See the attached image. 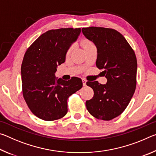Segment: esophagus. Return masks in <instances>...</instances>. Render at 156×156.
Wrapping results in <instances>:
<instances>
[{"label": "esophagus", "mask_w": 156, "mask_h": 156, "mask_svg": "<svg viewBox=\"0 0 156 156\" xmlns=\"http://www.w3.org/2000/svg\"><path fill=\"white\" fill-rule=\"evenodd\" d=\"M82 81H83V86H86L87 80H85V79H83V80H82Z\"/></svg>", "instance_id": "esophagus-1"}]
</instances>
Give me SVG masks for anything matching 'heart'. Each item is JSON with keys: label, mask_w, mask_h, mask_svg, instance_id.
I'll list each match as a JSON object with an SVG mask.
<instances>
[{"label": "heart", "mask_w": 156, "mask_h": 156, "mask_svg": "<svg viewBox=\"0 0 156 156\" xmlns=\"http://www.w3.org/2000/svg\"><path fill=\"white\" fill-rule=\"evenodd\" d=\"M89 43H91L90 42H89L88 41H87V40H83V41H82V42H81V44H82V46H83V47L85 46V45H87V44H89ZM72 47H70V48L68 49V51H67L68 54H69V53L71 52V51H72Z\"/></svg>", "instance_id": "heart-1"}]
</instances>
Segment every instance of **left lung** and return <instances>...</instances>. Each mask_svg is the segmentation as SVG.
<instances>
[{
  "label": "left lung",
  "instance_id": "1",
  "mask_svg": "<svg viewBox=\"0 0 156 156\" xmlns=\"http://www.w3.org/2000/svg\"><path fill=\"white\" fill-rule=\"evenodd\" d=\"M84 36L97 48L96 66L107 79L105 84L87 82L94 94L87 100L88 112L97 119L111 120L128 106L136 90L137 59L135 52L122 34L113 29H82Z\"/></svg>",
  "mask_w": 156,
  "mask_h": 156
}]
</instances>
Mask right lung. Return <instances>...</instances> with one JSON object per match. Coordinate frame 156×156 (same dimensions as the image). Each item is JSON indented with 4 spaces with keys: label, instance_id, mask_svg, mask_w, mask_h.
<instances>
[{
    "label": "right lung",
    "instance_id": "right-lung-1",
    "mask_svg": "<svg viewBox=\"0 0 156 156\" xmlns=\"http://www.w3.org/2000/svg\"><path fill=\"white\" fill-rule=\"evenodd\" d=\"M80 32V28L49 30L25 52L21 65L23 94L31 112L40 119L52 121L65 116L68 98L83 87L79 78L64 80L55 76Z\"/></svg>",
    "mask_w": 156,
    "mask_h": 156
}]
</instances>
